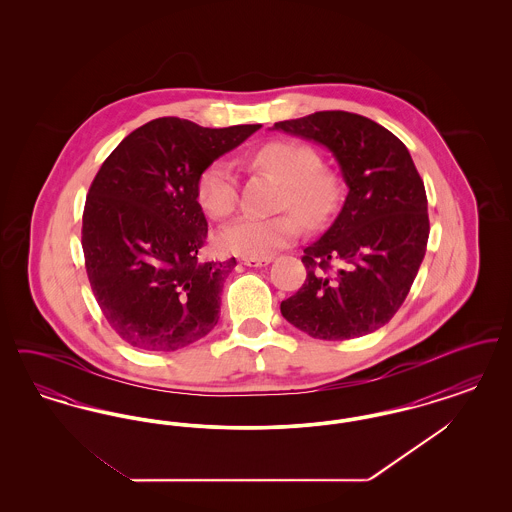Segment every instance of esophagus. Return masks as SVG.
Segmentation results:
<instances>
[{"mask_svg":"<svg viewBox=\"0 0 512 512\" xmlns=\"http://www.w3.org/2000/svg\"><path fill=\"white\" fill-rule=\"evenodd\" d=\"M242 263L245 267H267L272 263V257H244Z\"/></svg>","mask_w":512,"mask_h":512,"instance_id":"esophagus-1","label":"esophagus"}]
</instances>
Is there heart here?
Listing matches in <instances>:
<instances>
[{
	"label": "heart",
	"mask_w": 512,
	"mask_h": 512,
	"mask_svg": "<svg viewBox=\"0 0 512 512\" xmlns=\"http://www.w3.org/2000/svg\"><path fill=\"white\" fill-rule=\"evenodd\" d=\"M253 167L268 172L280 184V209L284 213L270 219L242 217L220 228L215 244L222 253L238 257H268L292 244L299 236V218L307 228H317L330 219L340 205L338 176L320 167L313 147L297 142H268L251 157ZM197 199L213 219H224L236 211L238 184L226 161H215L199 174Z\"/></svg>",
	"instance_id": "1"
}]
</instances>
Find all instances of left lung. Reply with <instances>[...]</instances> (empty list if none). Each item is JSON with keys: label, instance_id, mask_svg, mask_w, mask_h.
Wrapping results in <instances>:
<instances>
[{"label": "left lung", "instance_id": "8db88e82", "mask_svg": "<svg viewBox=\"0 0 512 512\" xmlns=\"http://www.w3.org/2000/svg\"><path fill=\"white\" fill-rule=\"evenodd\" d=\"M326 147L347 197L340 215L301 257L307 278L280 311L318 340H353L390 322L426 253L428 199L413 157L390 130L347 111H318L276 122Z\"/></svg>", "mask_w": 512, "mask_h": 512}]
</instances>
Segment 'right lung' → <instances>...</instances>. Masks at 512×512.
Masks as SVG:
<instances>
[{
    "mask_svg": "<svg viewBox=\"0 0 512 512\" xmlns=\"http://www.w3.org/2000/svg\"><path fill=\"white\" fill-rule=\"evenodd\" d=\"M259 128L163 117L128 134L101 165L84 205L82 249L99 309L132 347L176 351L217 326L236 259L197 261L207 238L197 180Z\"/></svg>",
    "mask_w": 512,
    "mask_h": 512,
    "instance_id": "right-lung-1",
    "label": "right lung"
}]
</instances>
